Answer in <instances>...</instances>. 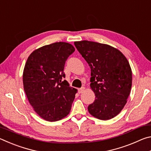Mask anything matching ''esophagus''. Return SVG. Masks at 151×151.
Segmentation results:
<instances>
[{
	"label": "esophagus",
	"mask_w": 151,
	"mask_h": 151,
	"mask_svg": "<svg viewBox=\"0 0 151 151\" xmlns=\"http://www.w3.org/2000/svg\"><path fill=\"white\" fill-rule=\"evenodd\" d=\"M85 87H82V88H79L78 89V93H83L84 91H85Z\"/></svg>",
	"instance_id": "1"
}]
</instances>
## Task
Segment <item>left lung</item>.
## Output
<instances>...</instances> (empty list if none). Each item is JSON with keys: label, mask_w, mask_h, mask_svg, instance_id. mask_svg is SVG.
I'll return each instance as SVG.
<instances>
[{"label": "left lung", "mask_w": 151, "mask_h": 151, "mask_svg": "<svg viewBox=\"0 0 151 151\" xmlns=\"http://www.w3.org/2000/svg\"><path fill=\"white\" fill-rule=\"evenodd\" d=\"M91 69V88L95 100L88 111L106 121L119 114L127 102L132 86V70L125 56L117 48L83 40L74 42Z\"/></svg>", "instance_id": "8db88e82"}]
</instances>
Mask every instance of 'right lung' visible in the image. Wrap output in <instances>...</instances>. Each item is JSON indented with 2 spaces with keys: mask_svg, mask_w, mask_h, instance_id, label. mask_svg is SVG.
Here are the masks:
<instances>
[{
  "mask_svg": "<svg viewBox=\"0 0 151 151\" xmlns=\"http://www.w3.org/2000/svg\"><path fill=\"white\" fill-rule=\"evenodd\" d=\"M75 50L68 42H55L35 50L25 63L24 92L34 111L45 121H59L70 111L77 89L62 80L66 60Z\"/></svg>",
  "mask_w": 151,
  "mask_h": 151,
  "instance_id": "right-lung-1",
  "label": "right lung"
}]
</instances>
